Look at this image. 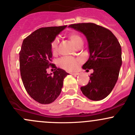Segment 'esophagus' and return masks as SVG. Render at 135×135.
I'll use <instances>...</instances> for the list:
<instances>
[{
  "instance_id": "obj_1",
  "label": "esophagus",
  "mask_w": 135,
  "mask_h": 135,
  "mask_svg": "<svg viewBox=\"0 0 135 135\" xmlns=\"http://www.w3.org/2000/svg\"><path fill=\"white\" fill-rule=\"evenodd\" d=\"M71 74L73 75H78L79 73H77V72H75V73H71Z\"/></svg>"
}]
</instances>
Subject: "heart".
Returning <instances> with one entry per match:
<instances>
[{"mask_svg":"<svg viewBox=\"0 0 135 135\" xmlns=\"http://www.w3.org/2000/svg\"><path fill=\"white\" fill-rule=\"evenodd\" d=\"M69 38L72 41L73 44L77 46L78 44L80 42H83V38L79 34L77 33H72L69 35ZM58 38H55L51 44V51L53 54H55L57 52L58 49ZM80 60L79 58H75L73 57H69V56H64L60 58L58 60V64L60 67L63 68L65 70L68 71H72L77 69L78 64H79Z\"/></svg>","mask_w":135,"mask_h":135,"instance_id":"1","label":"heart"}]
</instances>
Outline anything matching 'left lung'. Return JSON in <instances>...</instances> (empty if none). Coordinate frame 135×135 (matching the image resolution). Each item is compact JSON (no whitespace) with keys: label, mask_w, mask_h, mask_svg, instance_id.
Here are the masks:
<instances>
[{"label":"left lung","mask_w":135,"mask_h":135,"mask_svg":"<svg viewBox=\"0 0 135 135\" xmlns=\"http://www.w3.org/2000/svg\"><path fill=\"white\" fill-rule=\"evenodd\" d=\"M69 27L82 32L86 37L89 58L83 68L94 70L88 84L80 90L89 99H103L113 90L122 64V48L118 40L110 30L94 23H78Z\"/></svg>","instance_id":"1"}]
</instances>
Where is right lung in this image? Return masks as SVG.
Instances as JSON below:
<instances>
[{
	"mask_svg": "<svg viewBox=\"0 0 135 135\" xmlns=\"http://www.w3.org/2000/svg\"><path fill=\"white\" fill-rule=\"evenodd\" d=\"M66 26L40 28L26 37L19 52V66L23 85L30 97L41 104L53 102L60 94L64 78L69 73L56 68L47 73L50 66L53 68L51 44Z\"/></svg>",
	"mask_w": 135,
	"mask_h": 135,
	"instance_id": "obj_1",
	"label": "right lung"
}]
</instances>
